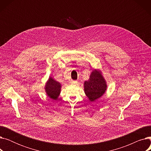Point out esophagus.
I'll return each mask as SVG.
<instances>
[{"label": "esophagus", "instance_id": "obj_1", "mask_svg": "<svg viewBox=\"0 0 151 151\" xmlns=\"http://www.w3.org/2000/svg\"><path fill=\"white\" fill-rule=\"evenodd\" d=\"M78 83L77 81H71V83L72 84H76Z\"/></svg>", "mask_w": 151, "mask_h": 151}]
</instances>
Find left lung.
Masks as SVG:
<instances>
[{
	"instance_id": "left-lung-1",
	"label": "left lung",
	"mask_w": 151,
	"mask_h": 151,
	"mask_svg": "<svg viewBox=\"0 0 151 151\" xmlns=\"http://www.w3.org/2000/svg\"><path fill=\"white\" fill-rule=\"evenodd\" d=\"M107 89L106 82L99 70H93L88 81L84 83V90L86 96L91 101H94L100 98Z\"/></svg>"
}]
</instances>
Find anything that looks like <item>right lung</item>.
Returning a JSON list of instances; mask_svg holds the SVG:
<instances>
[{
  "mask_svg": "<svg viewBox=\"0 0 151 151\" xmlns=\"http://www.w3.org/2000/svg\"><path fill=\"white\" fill-rule=\"evenodd\" d=\"M62 85L58 81H55L50 76L48 80L47 81L45 86V90L46 95L52 100H57L59 96L61 91Z\"/></svg>",
  "mask_w": 151,
  "mask_h": 151,
  "instance_id": "obj_1",
  "label": "right lung"
}]
</instances>
